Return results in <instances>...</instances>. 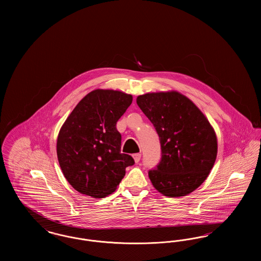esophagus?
Returning <instances> with one entry per match:
<instances>
[{"label": "esophagus", "instance_id": "esophagus-1", "mask_svg": "<svg viewBox=\"0 0 261 261\" xmlns=\"http://www.w3.org/2000/svg\"><path fill=\"white\" fill-rule=\"evenodd\" d=\"M141 156H142V154L141 153H135L134 155H133V158H134V161L136 163L140 162L141 161Z\"/></svg>", "mask_w": 261, "mask_h": 261}]
</instances>
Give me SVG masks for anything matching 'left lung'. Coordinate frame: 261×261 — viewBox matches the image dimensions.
I'll return each mask as SVG.
<instances>
[{"label": "left lung", "mask_w": 261, "mask_h": 261, "mask_svg": "<svg viewBox=\"0 0 261 261\" xmlns=\"http://www.w3.org/2000/svg\"><path fill=\"white\" fill-rule=\"evenodd\" d=\"M137 105L160 137L162 158L149 170L153 187L164 196L182 197L200 186L216 160L217 139L196 105L177 92L149 93Z\"/></svg>", "instance_id": "obj_1"}]
</instances>
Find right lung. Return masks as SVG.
Listing matches in <instances>:
<instances>
[{"label": "right lung", "instance_id": "add662e5", "mask_svg": "<svg viewBox=\"0 0 261 261\" xmlns=\"http://www.w3.org/2000/svg\"><path fill=\"white\" fill-rule=\"evenodd\" d=\"M132 96L113 90H95L81 99L59 133L57 153L62 173L76 191L93 198L112 194L135 162L121 153L118 119Z\"/></svg>", "mask_w": 261, "mask_h": 261}]
</instances>
